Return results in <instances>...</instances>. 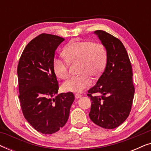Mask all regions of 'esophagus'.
I'll return each mask as SVG.
<instances>
[{
  "label": "esophagus",
  "mask_w": 151,
  "mask_h": 151,
  "mask_svg": "<svg viewBox=\"0 0 151 151\" xmlns=\"http://www.w3.org/2000/svg\"><path fill=\"white\" fill-rule=\"evenodd\" d=\"M81 97H82V95H80V94H76L75 95V98L76 99H78V98H81Z\"/></svg>",
  "instance_id": "obj_1"
}]
</instances>
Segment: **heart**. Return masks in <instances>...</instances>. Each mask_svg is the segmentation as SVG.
<instances>
[{
    "label": "heart",
    "mask_w": 151,
    "mask_h": 151,
    "mask_svg": "<svg viewBox=\"0 0 151 151\" xmlns=\"http://www.w3.org/2000/svg\"><path fill=\"white\" fill-rule=\"evenodd\" d=\"M63 54L65 59L55 58L53 68L55 75L62 80L69 76V63L80 62L79 73L63 84V89L67 92L80 93L91 83L90 76L96 77L102 73L106 65L107 52L101 42L90 40H72L64 49Z\"/></svg>",
    "instance_id": "obj_1"
}]
</instances>
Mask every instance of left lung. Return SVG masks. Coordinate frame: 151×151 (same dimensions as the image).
I'll return each instance as SVG.
<instances>
[{"label": "left lung", "mask_w": 151, "mask_h": 151, "mask_svg": "<svg viewBox=\"0 0 151 151\" xmlns=\"http://www.w3.org/2000/svg\"><path fill=\"white\" fill-rule=\"evenodd\" d=\"M95 34L106 49L107 60L96 84L88 91L91 101L88 115L99 127L113 129L122 124L131 112L135 93L132 66L118 38L102 30L95 31Z\"/></svg>", "instance_id": "obj_1"}]
</instances>
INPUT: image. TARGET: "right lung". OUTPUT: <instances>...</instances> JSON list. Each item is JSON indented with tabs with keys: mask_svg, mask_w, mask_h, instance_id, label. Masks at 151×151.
I'll use <instances>...</instances> for the list:
<instances>
[{
	"mask_svg": "<svg viewBox=\"0 0 151 151\" xmlns=\"http://www.w3.org/2000/svg\"><path fill=\"white\" fill-rule=\"evenodd\" d=\"M64 39L41 34L28 43L18 62L20 106L24 118L37 131L53 134L67 123L74 101L72 92L57 95L59 85L53 71L55 51Z\"/></svg>",
	"mask_w": 151,
	"mask_h": 151,
	"instance_id": "1",
	"label": "right lung"
}]
</instances>
